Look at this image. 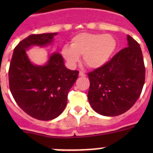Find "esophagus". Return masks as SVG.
<instances>
[{"mask_svg": "<svg viewBox=\"0 0 153 153\" xmlns=\"http://www.w3.org/2000/svg\"><path fill=\"white\" fill-rule=\"evenodd\" d=\"M79 76H86V74H85L83 72H82V71H79Z\"/></svg>", "mask_w": 153, "mask_h": 153, "instance_id": "esophagus-1", "label": "esophagus"}]
</instances>
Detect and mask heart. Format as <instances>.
Returning a JSON list of instances; mask_svg holds the SVG:
<instances>
[{
	"label": "heart",
	"instance_id": "heart-1",
	"mask_svg": "<svg viewBox=\"0 0 153 153\" xmlns=\"http://www.w3.org/2000/svg\"><path fill=\"white\" fill-rule=\"evenodd\" d=\"M116 48L117 41L111 35L83 33L73 37L71 47L63 46L62 55L70 67H75L83 56L87 67L97 69L109 61Z\"/></svg>",
	"mask_w": 153,
	"mask_h": 153
}]
</instances>
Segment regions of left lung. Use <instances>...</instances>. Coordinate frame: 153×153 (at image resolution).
<instances>
[{"label": "left lung", "instance_id": "obj_1", "mask_svg": "<svg viewBox=\"0 0 153 153\" xmlns=\"http://www.w3.org/2000/svg\"><path fill=\"white\" fill-rule=\"evenodd\" d=\"M128 47L102 67L89 73L88 100L95 112L116 117L136 102L145 83V66L140 44L127 35Z\"/></svg>", "mask_w": 153, "mask_h": 153}]
</instances>
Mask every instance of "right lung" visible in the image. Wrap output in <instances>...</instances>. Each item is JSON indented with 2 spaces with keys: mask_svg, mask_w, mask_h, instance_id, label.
Returning a JSON list of instances; mask_svg holds the SVG:
<instances>
[{
  "mask_svg": "<svg viewBox=\"0 0 153 153\" xmlns=\"http://www.w3.org/2000/svg\"><path fill=\"white\" fill-rule=\"evenodd\" d=\"M57 33L32 34L21 41L13 50L9 67V86L20 107L39 120L59 117L67 106V95L79 71L65 67L63 56L53 53L44 65L33 64L27 51L33 46L45 47L53 41Z\"/></svg>",
  "mask_w": 153,
  "mask_h": 153,
  "instance_id": "right-lung-1",
  "label": "right lung"
}]
</instances>
